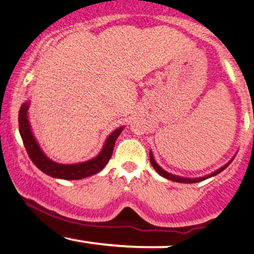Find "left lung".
<instances>
[{
  "label": "left lung",
  "mask_w": 254,
  "mask_h": 254,
  "mask_svg": "<svg viewBox=\"0 0 254 254\" xmlns=\"http://www.w3.org/2000/svg\"><path fill=\"white\" fill-rule=\"evenodd\" d=\"M149 156H150V164H151V166H153L154 170H155V171L157 172V173L160 174V176L164 177V178H166V179H168V180H172V182H176V183H184V184H192V183L203 182V180L209 179V178H211V177L216 176V174L221 173V172H222L223 170H226V168L228 167V166L230 165V162H232L233 160H234V157H235V156H234V157H232V159H230L229 161L227 162L226 165L222 166V167H220V168H218V170H216L215 172H212V173L208 174V176L199 177V178H185V177H180V176H176V174L168 173V172H167V171H165L164 168L160 167V166L156 164V161H155V159H154V155H153V153H151V150H150V153H149Z\"/></svg>",
  "instance_id": "1"
}]
</instances>
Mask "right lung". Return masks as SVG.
<instances>
[{"label":"right lung","instance_id":"add662e5","mask_svg":"<svg viewBox=\"0 0 254 254\" xmlns=\"http://www.w3.org/2000/svg\"><path fill=\"white\" fill-rule=\"evenodd\" d=\"M31 101L27 100L21 105L19 111V131L24 141L25 148L27 150L28 156L34 165L40 171L52 178L64 180H78L83 178L94 176L100 172L106 166L111 159L115 148L116 139L121 135L124 127H119L107 136L106 141L101 148L100 153L88 161L78 162V164H58L45 155L39 143H38L36 136H34L32 127L28 118V109H30Z\"/></svg>","mask_w":254,"mask_h":254}]
</instances>
